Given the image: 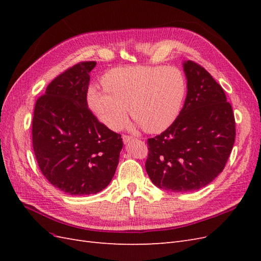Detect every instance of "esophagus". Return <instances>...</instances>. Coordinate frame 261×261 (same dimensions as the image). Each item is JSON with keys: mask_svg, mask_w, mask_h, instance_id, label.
I'll return each mask as SVG.
<instances>
[{"mask_svg": "<svg viewBox=\"0 0 261 261\" xmlns=\"http://www.w3.org/2000/svg\"><path fill=\"white\" fill-rule=\"evenodd\" d=\"M123 141H124V144H126V143H128V141H130V140H133L134 139V137L133 136H128V135H123Z\"/></svg>", "mask_w": 261, "mask_h": 261, "instance_id": "obj_1", "label": "esophagus"}]
</instances>
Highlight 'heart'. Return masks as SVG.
Returning <instances> with one entry per match:
<instances>
[{
  "label": "heart",
  "mask_w": 261,
  "mask_h": 261,
  "mask_svg": "<svg viewBox=\"0 0 261 261\" xmlns=\"http://www.w3.org/2000/svg\"><path fill=\"white\" fill-rule=\"evenodd\" d=\"M105 90H88V105L107 127L121 129L130 116L150 134L162 133L176 121L186 97V81L176 67L124 66L102 77Z\"/></svg>",
  "instance_id": "heart-1"
}]
</instances>
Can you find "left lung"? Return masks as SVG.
Wrapping results in <instances>:
<instances>
[{"label": "left lung", "mask_w": 261, "mask_h": 261, "mask_svg": "<svg viewBox=\"0 0 261 261\" xmlns=\"http://www.w3.org/2000/svg\"><path fill=\"white\" fill-rule=\"evenodd\" d=\"M187 96L176 121L147 140L146 171L165 191L194 192L223 171L235 140V118L224 90L201 65L184 64Z\"/></svg>", "instance_id": "1"}]
</instances>
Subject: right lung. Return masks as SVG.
<instances>
[{"label":"right lung","instance_id":"add662e5","mask_svg":"<svg viewBox=\"0 0 261 261\" xmlns=\"http://www.w3.org/2000/svg\"><path fill=\"white\" fill-rule=\"evenodd\" d=\"M93 61L67 68L37 99L33 147L44 177L62 192L97 194L112 180L121 135L98 121L87 103Z\"/></svg>","mask_w":261,"mask_h":261}]
</instances>
